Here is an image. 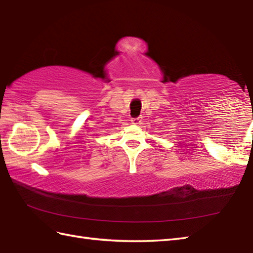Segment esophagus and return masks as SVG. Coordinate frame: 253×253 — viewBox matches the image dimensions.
Listing matches in <instances>:
<instances>
[{"label":"esophagus","instance_id":"esophagus-1","mask_svg":"<svg viewBox=\"0 0 253 253\" xmlns=\"http://www.w3.org/2000/svg\"><path fill=\"white\" fill-rule=\"evenodd\" d=\"M141 123V118L140 117H137V118H132L131 120V124L133 125H138V124Z\"/></svg>","mask_w":253,"mask_h":253}]
</instances>
